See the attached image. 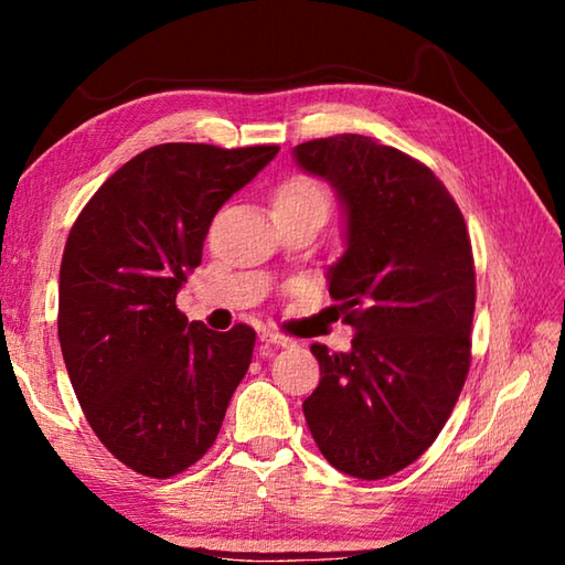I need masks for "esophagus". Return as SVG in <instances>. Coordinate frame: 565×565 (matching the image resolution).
Segmentation results:
<instances>
[{"instance_id":"obj_1","label":"esophagus","mask_w":565,"mask_h":565,"mask_svg":"<svg viewBox=\"0 0 565 565\" xmlns=\"http://www.w3.org/2000/svg\"><path fill=\"white\" fill-rule=\"evenodd\" d=\"M262 343H266V347H294V339L291 337H284V333H274V331H264L262 333Z\"/></svg>"}]
</instances>
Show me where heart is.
<instances>
[{
    "mask_svg": "<svg viewBox=\"0 0 565 565\" xmlns=\"http://www.w3.org/2000/svg\"><path fill=\"white\" fill-rule=\"evenodd\" d=\"M274 214L291 212H329V194L321 181L306 174H296L281 181L271 194Z\"/></svg>",
    "mask_w": 565,
    "mask_h": 565,
    "instance_id": "obj_1",
    "label": "heart"
}]
</instances>
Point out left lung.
<instances>
[{"label": "left lung", "mask_w": 565, "mask_h": 565, "mask_svg": "<svg viewBox=\"0 0 565 565\" xmlns=\"http://www.w3.org/2000/svg\"><path fill=\"white\" fill-rule=\"evenodd\" d=\"M303 171L337 189L347 252L329 294L356 337L351 351L311 343L321 381L303 416L323 458L379 481L426 451L471 366V238L444 181L404 151L361 134L303 141Z\"/></svg>", "instance_id": "1"}]
</instances>
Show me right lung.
<instances>
[{
    "label": "right lung",
    "instance_id": "add662e5",
    "mask_svg": "<svg viewBox=\"0 0 565 565\" xmlns=\"http://www.w3.org/2000/svg\"><path fill=\"white\" fill-rule=\"evenodd\" d=\"M279 147L159 145L82 209L60 269V343L94 434L131 471L169 478L216 441L252 363L246 323L212 331L177 309L218 209Z\"/></svg>",
    "mask_w": 565,
    "mask_h": 565
}]
</instances>
